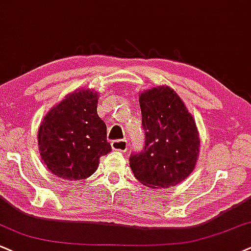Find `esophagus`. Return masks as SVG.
I'll use <instances>...</instances> for the list:
<instances>
[{"label": "esophagus", "mask_w": 251, "mask_h": 251, "mask_svg": "<svg viewBox=\"0 0 251 251\" xmlns=\"http://www.w3.org/2000/svg\"><path fill=\"white\" fill-rule=\"evenodd\" d=\"M111 148L114 150L121 151V152H126V149L129 148V143L126 140H116L111 142Z\"/></svg>", "instance_id": "1"}]
</instances>
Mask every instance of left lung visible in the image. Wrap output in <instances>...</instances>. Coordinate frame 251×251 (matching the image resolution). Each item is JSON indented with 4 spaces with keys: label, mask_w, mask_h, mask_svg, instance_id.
Listing matches in <instances>:
<instances>
[{
    "label": "left lung",
    "mask_w": 251,
    "mask_h": 251,
    "mask_svg": "<svg viewBox=\"0 0 251 251\" xmlns=\"http://www.w3.org/2000/svg\"><path fill=\"white\" fill-rule=\"evenodd\" d=\"M144 147L130 154L135 177L148 187H171L188 177L199 154V132L178 94L157 87L140 95Z\"/></svg>",
    "instance_id": "1"
}]
</instances>
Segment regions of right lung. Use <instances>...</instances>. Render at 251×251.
I'll use <instances>...</instances> for the list:
<instances>
[{
    "label": "right lung",
    "instance_id": "add662e5",
    "mask_svg": "<svg viewBox=\"0 0 251 251\" xmlns=\"http://www.w3.org/2000/svg\"><path fill=\"white\" fill-rule=\"evenodd\" d=\"M98 93L67 95L44 117L38 130L40 156L50 172L67 180L88 178L111 151L106 123L98 115Z\"/></svg>",
    "mask_w": 251,
    "mask_h": 251
}]
</instances>
